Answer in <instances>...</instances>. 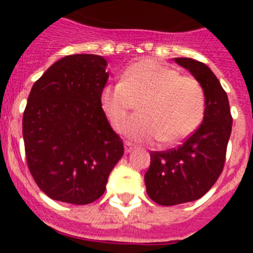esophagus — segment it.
I'll return each instance as SVG.
<instances>
[{
    "mask_svg": "<svg viewBox=\"0 0 253 253\" xmlns=\"http://www.w3.org/2000/svg\"><path fill=\"white\" fill-rule=\"evenodd\" d=\"M132 150H134V146H132L130 142H125V152H126V154H130Z\"/></svg>",
    "mask_w": 253,
    "mask_h": 253,
    "instance_id": "esophagus-1",
    "label": "esophagus"
}]
</instances>
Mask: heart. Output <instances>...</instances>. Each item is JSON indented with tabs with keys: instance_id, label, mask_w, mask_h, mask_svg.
Listing matches in <instances>:
<instances>
[{
	"instance_id": "heart-1",
	"label": "heart",
	"mask_w": 253,
	"mask_h": 253,
	"mask_svg": "<svg viewBox=\"0 0 253 253\" xmlns=\"http://www.w3.org/2000/svg\"><path fill=\"white\" fill-rule=\"evenodd\" d=\"M140 98L139 114L117 126L132 142L172 144L192 134L204 119L205 91L200 83L152 59L135 63L122 81L105 85L99 102L110 122L118 123Z\"/></svg>"
}]
</instances>
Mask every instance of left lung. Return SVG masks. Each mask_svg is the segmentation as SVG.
<instances>
[{
  "mask_svg": "<svg viewBox=\"0 0 253 253\" xmlns=\"http://www.w3.org/2000/svg\"><path fill=\"white\" fill-rule=\"evenodd\" d=\"M204 87L205 114L200 127L177 148L151 152L144 174L147 194L163 206L192 202L211 189L223 170L232 128L226 91L208 65L189 57H176Z\"/></svg>",
  "mask_w": 253,
  "mask_h": 253,
  "instance_id": "8db88e82",
  "label": "left lung"
}]
</instances>
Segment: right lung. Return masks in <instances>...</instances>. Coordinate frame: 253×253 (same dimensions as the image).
Returning a JSON list of instances; mask_svg holds the SVG:
<instances>
[{"label": "right lung", "mask_w": 253, "mask_h": 253, "mask_svg": "<svg viewBox=\"0 0 253 253\" xmlns=\"http://www.w3.org/2000/svg\"><path fill=\"white\" fill-rule=\"evenodd\" d=\"M98 55H69L31 87L22 131L31 176L49 198L86 205L102 196L123 156L99 102L109 72Z\"/></svg>", "instance_id": "1"}]
</instances>
